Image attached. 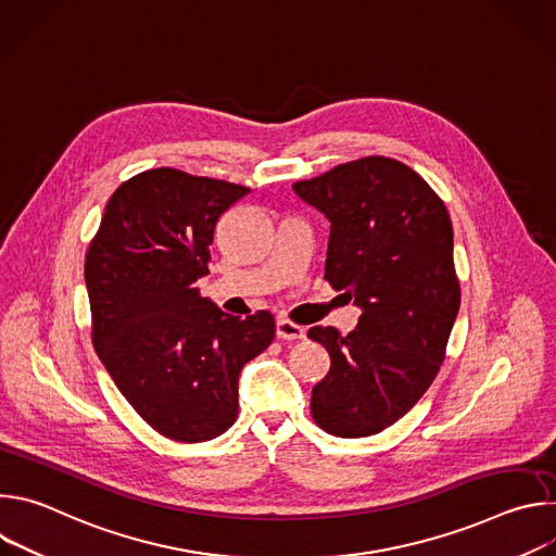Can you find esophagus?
I'll list each match as a JSON object with an SVG mask.
<instances>
[{
	"label": "esophagus",
	"instance_id": "obj_1",
	"mask_svg": "<svg viewBox=\"0 0 556 556\" xmlns=\"http://www.w3.org/2000/svg\"><path fill=\"white\" fill-rule=\"evenodd\" d=\"M277 339L281 341H299L305 339V330L288 319H277Z\"/></svg>",
	"mask_w": 556,
	"mask_h": 556
}]
</instances>
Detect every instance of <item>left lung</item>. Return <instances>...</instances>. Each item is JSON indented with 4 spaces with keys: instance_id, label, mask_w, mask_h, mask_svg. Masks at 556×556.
Here are the masks:
<instances>
[{
    "instance_id": "1",
    "label": "left lung",
    "mask_w": 556,
    "mask_h": 556,
    "mask_svg": "<svg viewBox=\"0 0 556 556\" xmlns=\"http://www.w3.org/2000/svg\"><path fill=\"white\" fill-rule=\"evenodd\" d=\"M292 189L330 219L324 277L363 309L345 337L330 326L307 330L332 358L309 412L332 435H374L422 399L444 361L459 309L451 217L412 167L384 155Z\"/></svg>"
}]
</instances>
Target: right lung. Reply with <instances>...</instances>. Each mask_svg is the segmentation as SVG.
Instances as JSON below:
<instances>
[{"label":"right lung","instance_id":"add662e5","mask_svg":"<svg viewBox=\"0 0 556 556\" xmlns=\"http://www.w3.org/2000/svg\"><path fill=\"white\" fill-rule=\"evenodd\" d=\"M251 189L161 167L110 198L86 255L92 343L157 433L206 442L237 418L242 367L275 339L268 309L247 319L200 296L217 219Z\"/></svg>","mask_w":556,"mask_h":556}]
</instances>
